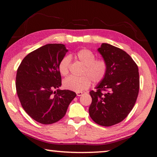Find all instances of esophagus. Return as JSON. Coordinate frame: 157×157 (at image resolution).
<instances>
[{"label": "esophagus", "mask_w": 157, "mask_h": 157, "mask_svg": "<svg viewBox=\"0 0 157 157\" xmlns=\"http://www.w3.org/2000/svg\"><path fill=\"white\" fill-rule=\"evenodd\" d=\"M76 94H77V95H78V96H81V95H82L84 94V92H82V91L81 92H77Z\"/></svg>", "instance_id": "34e87169"}]
</instances>
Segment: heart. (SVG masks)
Masks as SVG:
<instances>
[{
    "label": "heart",
    "instance_id": "obj_1",
    "mask_svg": "<svg viewBox=\"0 0 157 157\" xmlns=\"http://www.w3.org/2000/svg\"><path fill=\"white\" fill-rule=\"evenodd\" d=\"M75 56L84 65L83 75H88L94 82H100L104 79L107 73V64L104 60L95 59V55L88 49L79 50L76 52ZM70 64L71 57L68 56L63 57L59 64L61 75L63 76L68 75ZM90 78L87 75L69 76L63 79V86L71 91L81 92L91 86V82Z\"/></svg>",
    "mask_w": 157,
    "mask_h": 157
}]
</instances>
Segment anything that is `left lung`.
<instances>
[{"label": "left lung", "instance_id": "1", "mask_svg": "<svg viewBox=\"0 0 157 157\" xmlns=\"http://www.w3.org/2000/svg\"><path fill=\"white\" fill-rule=\"evenodd\" d=\"M98 51L106 62L107 73L96 91L89 92V111L95 123L109 127L123 121L134 107L139 91V68L126 52L112 45L103 43Z\"/></svg>", "mask_w": 157, "mask_h": 157}]
</instances>
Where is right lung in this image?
<instances>
[{"label":"right lung","instance_id":"right-lung-1","mask_svg":"<svg viewBox=\"0 0 157 157\" xmlns=\"http://www.w3.org/2000/svg\"><path fill=\"white\" fill-rule=\"evenodd\" d=\"M67 52L63 44H46L29 53L18 66V97L25 112L38 123L49 124L61 120L76 96L73 91L57 89L62 85L59 64Z\"/></svg>","mask_w":157,"mask_h":157}]
</instances>
